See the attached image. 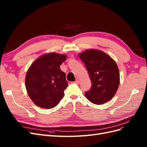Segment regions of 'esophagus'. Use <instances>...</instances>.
I'll use <instances>...</instances> for the list:
<instances>
[{
    "mask_svg": "<svg viewBox=\"0 0 147 147\" xmlns=\"http://www.w3.org/2000/svg\"><path fill=\"white\" fill-rule=\"evenodd\" d=\"M79 83H80V80H79V79H78V78H77V79H76V80H75V81L74 82V83H75V84H79Z\"/></svg>",
    "mask_w": 147,
    "mask_h": 147,
    "instance_id": "1",
    "label": "esophagus"
}]
</instances>
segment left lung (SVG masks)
<instances>
[{
  "label": "left lung",
  "mask_w": 147,
  "mask_h": 147,
  "mask_svg": "<svg viewBox=\"0 0 147 147\" xmlns=\"http://www.w3.org/2000/svg\"><path fill=\"white\" fill-rule=\"evenodd\" d=\"M88 72L91 88L85 92L86 98L94 104L110 100L119 84V72L115 61L104 52L91 49L79 55Z\"/></svg>",
  "instance_id": "1"
}]
</instances>
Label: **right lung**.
I'll list each match as a JSON object with an SVG mask.
<instances>
[{
  "instance_id": "1",
  "label": "right lung",
  "mask_w": 147,
  "mask_h": 147,
  "mask_svg": "<svg viewBox=\"0 0 147 147\" xmlns=\"http://www.w3.org/2000/svg\"><path fill=\"white\" fill-rule=\"evenodd\" d=\"M66 59L65 55L50 53L39 57L30 66L26 76V87L36 105L51 109L63 97L68 82L60 65Z\"/></svg>"
}]
</instances>
